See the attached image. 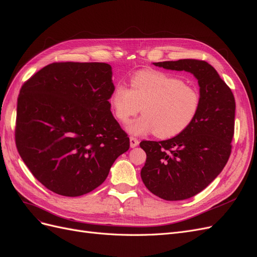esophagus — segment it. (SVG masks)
<instances>
[{"label":"esophagus","mask_w":257,"mask_h":257,"mask_svg":"<svg viewBox=\"0 0 257 257\" xmlns=\"http://www.w3.org/2000/svg\"><path fill=\"white\" fill-rule=\"evenodd\" d=\"M139 143H140V142H139L138 139H136L134 137H130V146H131V148H133V149L136 148V146L139 145Z\"/></svg>","instance_id":"34e87169"}]
</instances>
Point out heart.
I'll use <instances>...</instances> for the list:
<instances>
[{
	"instance_id": "obj_1",
	"label": "heart",
	"mask_w": 257,
	"mask_h": 257,
	"mask_svg": "<svg viewBox=\"0 0 257 257\" xmlns=\"http://www.w3.org/2000/svg\"><path fill=\"white\" fill-rule=\"evenodd\" d=\"M115 118L126 123L141 111L138 119L127 124L130 134L154 133L156 137L172 138L186 130L199 113V90L169 73L141 70L130 77L129 89L116 85L108 99Z\"/></svg>"
}]
</instances>
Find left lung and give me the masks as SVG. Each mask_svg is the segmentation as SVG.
<instances>
[{"instance_id":"left-lung-1","label":"left lung","mask_w":257,"mask_h":257,"mask_svg":"<svg viewBox=\"0 0 257 257\" xmlns=\"http://www.w3.org/2000/svg\"><path fill=\"white\" fill-rule=\"evenodd\" d=\"M154 64L192 73L200 87L199 113L186 130L169 140L140 143L146 153L141 170L146 188L161 199L184 200L206 188L228 161L236 102L230 88L206 61L181 59Z\"/></svg>"}]
</instances>
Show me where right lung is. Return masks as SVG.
Masks as SVG:
<instances>
[{"label": "right lung", "instance_id": "right-lung-1", "mask_svg": "<svg viewBox=\"0 0 257 257\" xmlns=\"http://www.w3.org/2000/svg\"><path fill=\"white\" fill-rule=\"evenodd\" d=\"M112 68L104 62H54L23 85L15 140L35 179L58 195L77 197L100 186L129 150L114 118Z\"/></svg>", "mask_w": 257, "mask_h": 257}]
</instances>
